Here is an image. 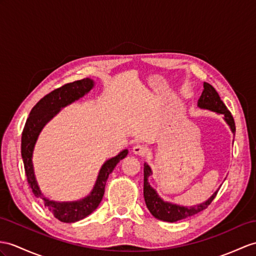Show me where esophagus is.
<instances>
[{
    "instance_id": "1",
    "label": "esophagus",
    "mask_w": 256,
    "mask_h": 256,
    "mask_svg": "<svg viewBox=\"0 0 256 256\" xmlns=\"http://www.w3.org/2000/svg\"><path fill=\"white\" fill-rule=\"evenodd\" d=\"M132 152L136 155H144L148 152V148L144 144H141V143H136L132 148Z\"/></svg>"
}]
</instances>
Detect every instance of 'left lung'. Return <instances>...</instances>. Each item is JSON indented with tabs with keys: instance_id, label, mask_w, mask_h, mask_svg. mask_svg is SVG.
<instances>
[{
	"instance_id": "obj_1",
	"label": "left lung",
	"mask_w": 256,
	"mask_h": 256,
	"mask_svg": "<svg viewBox=\"0 0 256 256\" xmlns=\"http://www.w3.org/2000/svg\"><path fill=\"white\" fill-rule=\"evenodd\" d=\"M203 92L198 100V108L201 110H208L216 113L218 115H222V120L228 124L230 130L234 136L236 132V124L232 113L227 110L226 105L220 100L216 90L210 84H203ZM143 174H144V184H143V196H144V201L146 208L155 218L160 220L175 222L178 220H184L186 217H190L200 213L201 210L206 208L210 202L214 200L218 190V188L213 194H212L206 201L203 203L193 205V206H184L176 203H172L163 200L160 196L158 191L148 182V177L152 176V170L148 163H144V168H143Z\"/></svg>"
}]
</instances>
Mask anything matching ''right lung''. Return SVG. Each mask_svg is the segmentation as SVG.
<instances>
[{
	"mask_svg": "<svg viewBox=\"0 0 256 256\" xmlns=\"http://www.w3.org/2000/svg\"><path fill=\"white\" fill-rule=\"evenodd\" d=\"M94 80L84 78L67 84L48 93L31 110L22 134V158L29 186L32 189L34 196L42 200L46 208L51 212L55 218L63 222H74L84 220L98 206L103 198L105 184H106L110 174L128 154V150L124 148L116 156L108 158L105 162L102 167L100 168L96 182L91 192L80 200L67 202L53 201L43 194L40 189L34 175L32 163L34 150L39 134L46 124L50 120H52V118L58 115L62 108L88 94L94 88Z\"/></svg>",
	"mask_w": 256,
	"mask_h": 256,
	"instance_id": "obj_1",
	"label": "right lung"
}]
</instances>
